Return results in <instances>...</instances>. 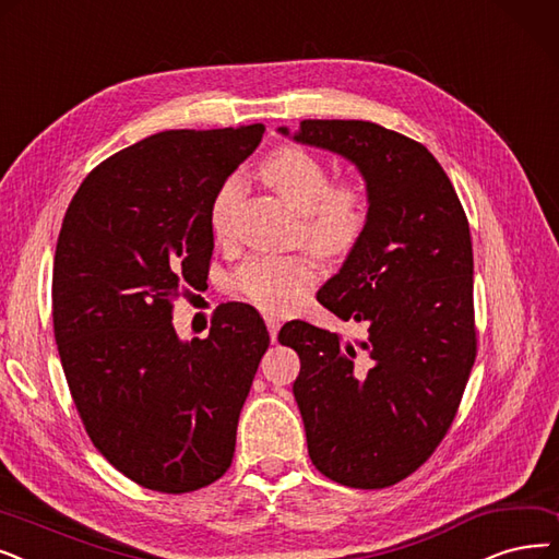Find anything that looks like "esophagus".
I'll return each mask as SVG.
<instances>
[{"instance_id": "obj_1", "label": "esophagus", "mask_w": 559, "mask_h": 559, "mask_svg": "<svg viewBox=\"0 0 559 559\" xmlns=\"http://www.w3.org/2000/svg\"><path fill=\"white\" fill-rule=\"evenodd\" d=\"M265 325H267V332H271V340L277 342V332H280V319L277 317H265Z\"/></svg>"}]
</instances>
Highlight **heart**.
I'll list each match as a JSON object with an SVG mask.
<instances>
[{"mask_svg": "<svg viewBox=\"0 0 559 559\" xmlns=\"http://www.w3.org/2000/svg\"><path fill=\"white\" fill-rule=\"evenodd\" d=\"M261 176L296 213L298 236L325 257L350 252L369 225V194L355 183H334L325 163L300 146H284L267 155ZM242 197L240 176L231 174L213 194L211 229L225 240L231 234V217ZM319 265L309 252L254 254L234 273L236 292L267 311L292 309L317 282Z\"/></svg>", "mask_w": 559, "mask_h": 559, "instance_id": "heart-1", "label": "heart"}]
</instances>
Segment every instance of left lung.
I'll return each mask as SVG.
<instances>
[{
    "label": "left lung",
    "instance_id": "8db88e82",
    "mask_svg": "<svg viewBox=\"0 0 559 559\" xmlns=\"http://www.w3.org/2000/svg\"><path fill=\"white\" fill-rule=\"evenodd\" d=\"M360 171L369 225L317 300L365 337L292 321L280 344L300 357L294 396L311 463L350 488H385L427 461L475 365L473 240L452 181L419 142L371 121L277 128Z\"/></svg>",
    "mask_w": 559,
    "mask_h": 559
}]
</instances>
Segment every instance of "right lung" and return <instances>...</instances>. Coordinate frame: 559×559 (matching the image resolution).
<instances>
[{
	"label": "right lung",
	"instance_id": "1",
	"mask_svg": "<svg viewBox=\"0 0 559 559\" xmlns=\"http://www.w3.org/2000/svg\"><path fill=\"white\" fill-rule=\"evenodd\" d=\"M263 126L165 130L88 174L55 252L61 367L96 450L135 484L188 493L227 473L236 427L271 344L259 311L217 307L206 340L176 334L171 307L209 277L213 194Z\"/></svg>",
	"mask_w": 559,
	"mask_h": 559
}]
</instances>
